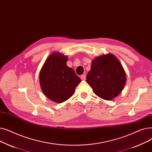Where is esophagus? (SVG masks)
Wrapping results in <instances>:
<instances>
[{
  "label": "esophagus",
  "instance_id": "1",
  "mask_svg": "<svg viewBox=\"0 0 152 152\" xmlns=\"http://www.w3.org/2000/svg\"><path fill=\"white\" fill-rule=\"evenodd\" d=\"M80 78H81L82 80H85V79H86V75H85V74L82 75L80 76Z\"/></svg>",
  "mask_w": 152,
  "mask_h": 152
}]
</instances>
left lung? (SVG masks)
Here are the masks:
<instances>
[{"mask_svg":"<svg viewBox=\"0 0 152 152\" xmlns=\"http://www.w3.org/2000/svg\"><path fill=\"white\" fill-rule=\"evenodd\" d=\"M86 82L95 95L110 101L118 96L124 89L126 83V72L114 55L103 54L91 61Z\"/></svg>","mask_w":152,"mask_h":152,"instance_id":"8db88e82","label":"left lung"}]
</instances>
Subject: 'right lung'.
I'll return each instance as SVG.
<instances>
[{
	"mask_svg": "<svg viewBox=\"0 0 152 152\" xmlns=\"http://www.w3.org/2000/svg\"><path fill=\"white\" fill-rule=\"evenodd\" d=\"M68 57L59 53L50 54L40 70L39 79L45 95L61 103L69 99L82 81L73 69L67 66Z\"/></svg>",
	"mask_w": 152,
	"mask_h": 152,
	"instance_id": "obj_1",
	"label": "right lung"
}]
</instances>
